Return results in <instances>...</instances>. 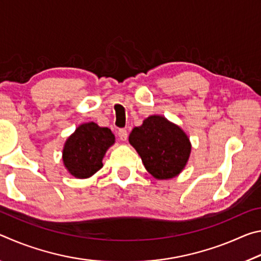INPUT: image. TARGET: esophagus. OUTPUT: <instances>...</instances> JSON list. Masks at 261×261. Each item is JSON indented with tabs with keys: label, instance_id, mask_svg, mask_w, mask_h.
Masks as SVG:
<instances>
[{
	"label": "esophagus",
	"instance_id": "obj_1",
	"mask_svg": "<svg viewBox=\"0 0 261 261\" xmlns=\"http://www.w3.org/2000/svg\"><path fill=\"white\" fill-rule=\"evenodd\" d=\"M117 134H118V137H120L121 140L125 141L127 139V131L125 129H120Z\"/></svg>",
	"mask_w": 261,
	"mask_h": 261
}]
</instances>
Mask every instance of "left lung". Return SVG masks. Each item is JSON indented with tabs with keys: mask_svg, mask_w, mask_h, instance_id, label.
Here are the masks:
<instances>
[{
	"mask_svg": "<svg viewBox=\"0 0 261 261\" xmlns=\"http://www.w3.org/2000/svg\"><path fill=\"white\" fill-rule=\"evenodd\" d=\"M129 141L148 173L158 179L178 175L191 152V145L183 130L156 115L147 117L140 126L134 127Z\"/></svg>",
	"mask_w": 261,
	"mask_h": 261,
	"instance_id": "obj_1",
	"label": "left lung"
}]
</instances>
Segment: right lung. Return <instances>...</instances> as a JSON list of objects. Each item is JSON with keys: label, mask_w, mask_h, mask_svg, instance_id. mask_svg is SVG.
<instances>
[{"label": "right lung", "mask_w": 261, "mask_h": 261, "mask_svg": "<svg viewBox=\"0 0 261 261\" xmlns=\"http://www.w3.org/2000/svg\"><path fill=\"white\" fill-rule=\"evenodd\" d=\"M114 141L115 137L108 127L93 122L82 124L64 145V166L74 177H91L102 168V159Z\"/></svg>", "instance_id": "right-lung-1"}]
</instances>
